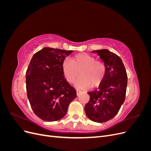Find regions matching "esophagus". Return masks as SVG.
<instances>
[{"label": "esophagus", "instance_id": "34e87169", "mask_svg": "<svg viewBox=\"0 0 151 151\" xmlns=\"http://www.w3.org/2000/svg\"><path fill=\"white\" fill-rule=\"evenodd\" d=\"M81 92V91L80 90H79V89H77V90H76V93H77V96H79V95L80 94Z\"/></svg>", "mask_w": 151, "mask_h": 151}]
</instances>
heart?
I'll list each match as a JSON object with an SVG mask.
<instances>
[{"instance_id": "b5f03b06", "label": "heart", "mask_w": 151, "mask_h": 151, "mask_svg": "<svg viewBox=\"0 0 151 151\" xmlns=\"http://www.w3.org/2000/svg\"><path fill=\"white\" fill-rule=\"evenodd\" d=\"M63 75L68 83H73L80 71L81 76L75 85L80 89L97 87L102 83L106 73V66L102 61L85 53L72 57L70 60H65L62 65Z\"/></svg>"}]
</instances>
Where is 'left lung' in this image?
<instances>
[{
  "label": "left lung",
  "mask_w": 151,
  "mask_h": 151,
  "mask_svg": "<svg viewBox=\"0 0 151 151\" xmlns=\"http://www.w3.org/2000/svg\"><path fill=\"white\" fill-rule=\"evenodd\" d=\"M106 66V73L98 88L88 93L89 101L84 110L89 119L103 123L111 120L125 99L127 74L122 59L106 49L94 50Z\"/></svg>",
  "instance_id": "8db88e82"
}]
</instances>
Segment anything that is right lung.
I'll return each mask as SVG.
<instances>
[{"instance_id":"right-lung-1","label":"right lung","mask_w":151,"mask_h":151,"mask_svg":"<svg viewBox=\"0 0 151 151\" xmlns=\"http://www.w3.org/2000/svg\"><path fill=\"white\" fill-rule=\"evenodd\" d=\"M72 52L45 47L31 58L26 73L27 96L35 115L44 121L61 119L77 96L62 71V63Z\"/></svg>"}]
</instances>
